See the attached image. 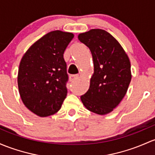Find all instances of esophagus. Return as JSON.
<instances>
[{
  "instance_id": "esophagus-1",
  "label": "esophagus",
  "mask_w": 155,
  "mask_h": 155,
  "mask_svg": "<svg viewBox=\"0 0 155 155\" xmlns=\"http://www.w3.org/2000/svg\"><path fill=\"white\" fill-rule=\"evenodd\" d=\"M79 78V75L78 74H73V75L69 76V79H70V81H74L76 80H78Z\"/></svg>"
}]
</instances>
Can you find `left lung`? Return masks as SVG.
Returning <instances> with one entry per match:
<instances>
[{
  "instance_id": "left-lung-1",
  "label": "left lung",
  "mask_w": 155,
  "mask_h": 155,
  "mask_svg": "<svg viewBox=\"0 0 155 155\" xmlns=\"http://www.w3.org/2000/svg\"><path fill=\"white\" fill-rule=\"evenodd\" d=\"M78 39L89 48L94 63L89 89L81 101L95 114H109L127 92L131 79L129 58L120 43L104 29L81 33Z\"/></svg>"
}]
</instances>
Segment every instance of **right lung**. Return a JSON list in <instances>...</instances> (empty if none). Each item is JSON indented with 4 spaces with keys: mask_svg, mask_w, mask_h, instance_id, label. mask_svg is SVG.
Here are the masks:
<instances>
[{
    "mask_svg": "<svg viewBox=\"0 0 155 155\" xmlns=\"http://www.w3.org/2000/svg\"><path fill=\"white\" fill-rule=\"evenodd\" d=\"M74 38L71 32L50 31L35 42L20 62L18 86L26 108L41 117L55 114L67 94L64 53Z\"/></svg>",
    "mask_w": 155,
    "mask_h": 155,
    "instance_id": "1",
    "label": "right lung"
}]
</instances>
